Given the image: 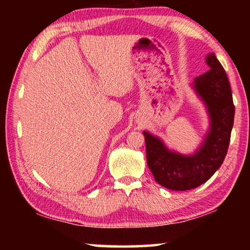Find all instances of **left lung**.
<instances>
[{"label": "left lung", "mask_w": 250, "mask_h": 250, "mask_svg": "<svg viewBox=\"0 0 250 250\" xmlns=\"http://www.w3.org/2000/svg\"><path fill=\"white\" fill-rule=\"evenodd\" d=\"M209 70L194 79L193 88L204 101L210 125L195 153L183 155L170 151L160 138L145 131L147 167L160 185L173 191L196 188L208 181L224 162L234 125L235 105L226 71L210 53Z\"/></svg>", "instance_id": "8db88e82"}]
</instances>
